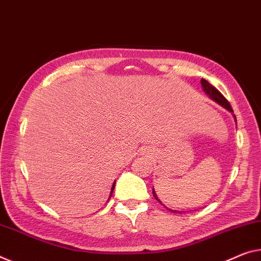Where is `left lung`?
<instances>
[{
    "instance_id": "left-lung-1",
    "label": "left lung",
    "mask_w": 261,
    "mask_h": 261,
    "mask_svg": "<svg viewBox=\"0 0 261 261\" xmlns=\"http://www.w3.org/2000/svg\"><path fill=\"white\" fill-rule=\"evenodd\" d=\"M200 84H202L203 91L205 92L207 95H209L210 99L214 100V101H216V102L218 103V105H220L222 107L225 108V110H227L228 112L233 113V110H232L230 102L227 101V100L225 99V97H224V95L220 93V92L217 89H216L215 86H212L211 84L207 82V80H205V79H200ZM233 117H234V115H233ZM234 119H236V117H234ZM153 196L155 197V199L159 200L158 196H156L154 189H153ZM159 202L161 203V200H159ZM167 209H168V207H167ZM168 210H170L171 212H176V214H177V212H178V214H181V211H176V210H171V209H168Z\"/></svg>"
}]
</instances>
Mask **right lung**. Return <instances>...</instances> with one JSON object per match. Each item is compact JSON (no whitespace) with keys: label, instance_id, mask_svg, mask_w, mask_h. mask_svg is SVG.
<instances>
[{"label":"right lung","instance_id":"obj_1","mask_svg":"<svg viewBox=\"0 0 261 261\" xmlns=\"http://www.w3.org/2000/svg\"><path fill=\"white\" fill-rule=\"evenodd\" d=\"M114 187H115V182L113 183V186H112V189H111V195H110V198H111V196H112V194H113V190H114Z\"/></svg>","mask_w":261,"mask_h":261}]
</instances>
